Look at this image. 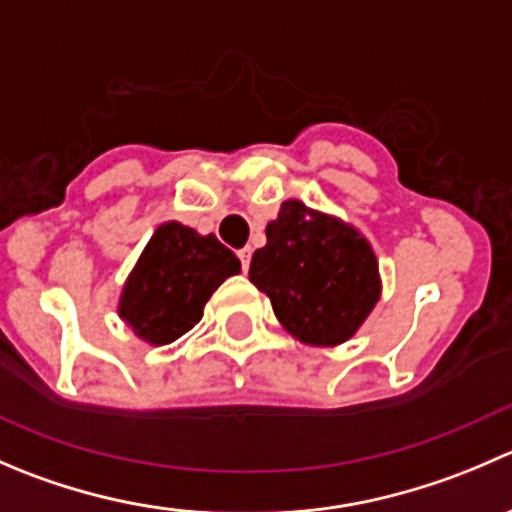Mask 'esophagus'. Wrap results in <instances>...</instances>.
<instances>
[{
  "label": "esophagus",
  "mask_w": 512,
  "mask_h": 512,
  "mask_svg": "<svg viewBox=\"0 0 512 512\" xmlns=\"http://www.w3.org/2000/svg\"><path fill=\"white\" fill-rule=\"evenodd\" d=\"M237 257H240V262H242V270L247 272V267H250V257H252L250 247H242V250H237Z\"/></svg>",
  "instance_id": "obj_1"
}]
</instances>
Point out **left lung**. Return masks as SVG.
<instances>
[{
	"mask_svg": "<svg viewBox=\"0 0 512 512\" xmlns=\"http://www.w3.org/2000/svg\"><path fill=\"white\" fill-rule=\"evenodd\" d=\"M252 255L250 282L272 302L280 325L305 345L347 342L380 300L370 242L340 217L300 200L282 202Z\"/></svg>",
	"mask_w": 512,
	"mask_h": 512,
	"instance_id": "8db88e82",
	"label": "left lung"
}]
</instances>
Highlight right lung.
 I'll return each mask as SVG.
<instances>
[{"label":"right lung","instance_id":"right-lung-1","mask_svg":"<svg viewBox=\"0 0 512 512\" xmlns=\"http://www.w3.org/2000/svg\"><path fill=\"white\" fill-rule=\"evenodd\" d=\"M237 272L240 260L215 235L165 222L124 282L117 312L140 340L170 345L202 320L212 292Z\"/></svg>","mask_w":512,"mask_h":512}]
</instances>
